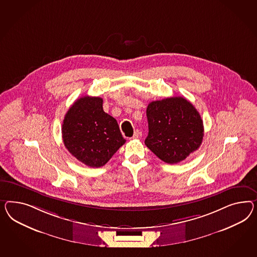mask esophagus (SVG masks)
<instances>
[{
  "mask_svg": "<svg viewBox=\"0 0 257 257\" xmlns=\"http://www.w3.org/2000/svg\"><path fill=\"white\" fill-rule=\"evenodd\" d=\"M140 137H141V132H140L139 130H136V131H135V134H134V136H133L132 139H139Z\"/></svg>",
  "mask_w": 257,
  "mask_h": 257,
  "instance_id": "1",
  "label": "esophagus"
}]
</instances>
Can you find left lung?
Here are the masks:
<instances>
[{
    "instance_id": "obj_1",
    "label": "left lung",
    "mask_w": 257,
    "mask_h": 257,
    "mask_svg": "<svg viewBox=\"0 0 257 257\" xmlns=\"http://www.w3.org/2000/svg\"><path fill=\"white\" fill-rule=\"evenodd\" d=\"M147 118L149 134L145 144L165 163L178 164L201 145V116L185 98L153 101L147 107Z\"/></svg>"
}]
</instances>
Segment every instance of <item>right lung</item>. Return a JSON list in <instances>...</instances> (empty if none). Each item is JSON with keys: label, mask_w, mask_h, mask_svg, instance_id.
Returning a JSON list of instances; mask_svg holds the SVG:
<instances>
[{"label": "right lung", "mask_w": 257, "mask_h": 257, "mask_svg": "<svg viewBox=\"0 0 257 257\" xmlns=\"http://www.w3.org/2000/svg\"><path fill=\"white\" fill-rule=\"evenodd\" d=\"M63 144L73 156L90 167L105 165L125 143L118 122L103 109V99H77L65 114Z\"/></svg>", "instance_id": "1"}]
</instances>
